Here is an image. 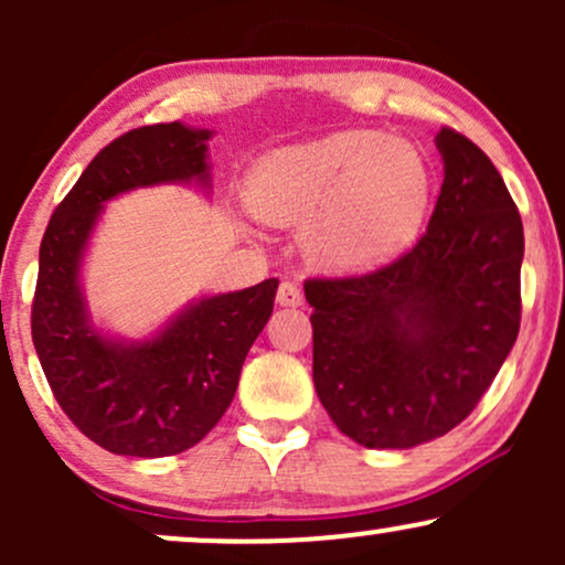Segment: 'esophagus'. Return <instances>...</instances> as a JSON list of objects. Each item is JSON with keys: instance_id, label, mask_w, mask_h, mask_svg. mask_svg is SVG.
<instances>
[{"instance_id": "obj_1", "label": "esophagus", "mask_w": 565, "mask_h": 565, "mask_svg": "<svg viewBox=\"0 0 565 565\" xmlns=\"http://www.w3.org/2000/svg\"><path fill=\"white\" fill-rule=\"evenodd\" d=\"M276 302L281 305V308H300L302 305L300 287H297L295 281H281L276 291Z\"/></svg>"}]
</instances>
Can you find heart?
<instances>
[{
	"mask_svg": "<svg viewBox=\"0 0 565 565\" xmlns=\"http://www.w3.org/2000/svg\"><path fill=\"white\" fill-rule=\"evenodd\" d=\"M430 196L423 151L377 129H340L265 153L244 185L252 215L302 225L305 257L329 274H369L404 255Z\"/></svg>",
	"mask_w": 565,
	"mask_h": 565,
	"instance_id": "b5f03b06",
	"label": "heart"
}]
</instances>
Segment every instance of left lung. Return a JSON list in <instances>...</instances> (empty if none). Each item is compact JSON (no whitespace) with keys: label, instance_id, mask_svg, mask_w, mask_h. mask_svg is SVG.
<instances>
[{"label":"left lung","instance_id":"left-lung-1","mask_svg":"<svg viewBox=\"0 0 565 565\" xmlns=\"http://www.w3.org/2000/svg\"><path fill=\"white\" fill-rule=\"evenodd\" d=\"M444 185L427 233L355 278H308L313 382L366 449H412L476 408L521 329L523 223L476 142L436 135Z\"/></svg>","mask_w":565,"mask_h":565}]
</instances>
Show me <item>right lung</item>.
<instances>
[{
	"label": "right lung",
	"mask_w": 565,
	"mask_h": 565,
	"mask_svg": "<svg viewBox=\"0 0 565 565\" xmlns=\"http://www.w3.org/2000/svg\"><path fill=\"white\" fill-rule=\"evenodd\" d=\"M210 129L172 121L108 142L57 204L39 246V364L71 423L121 457L196 446L231 406L246 353L274 313L276 278L191 300L142 340L106 332L89 313L82 270L108 201L172 183L210 193Z\"/></svg>",
	"instance_id": "right-lung-1"
}]
</instances>
